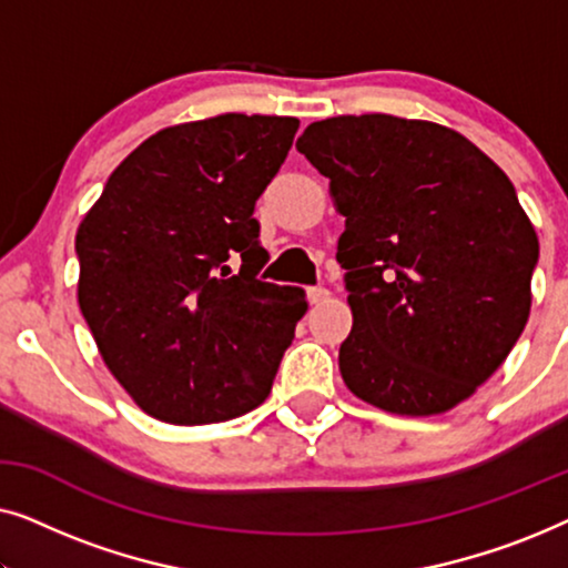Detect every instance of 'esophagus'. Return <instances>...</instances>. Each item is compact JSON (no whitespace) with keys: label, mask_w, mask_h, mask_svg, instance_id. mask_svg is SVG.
I'll return each instance as SVG.
<instances>
[{"label":"esophagus","mask_w":568,"mask_h":568,"mask_svg":"<svg viewBox=\"0 0 568 568\" xmlns=\"http://www.w3.org/2000/svg\"><path fill=\"white\" fill-rule=\"evenodd\" d=\"M307 297H310V302H313V305H317V302H325L331 297V292L325 290V286H310L307 290Z\"/></svg>","instance_id":"1"}]
</instances>
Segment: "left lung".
I'll use <instances>...</instances> for the list:
<instances>
[{
  "instance_id": "8db88e82",
  "label": "left lung",
  "mask_w": 568,
  "mask_h": 568,
  "mask_svg": "<svg viewBox=\"0 0 568 568\" xmlns=\"http://www.w3.org/2000/svg\"><path fill=\"white\" fill-rule=\"evenodd\" d=\"M297 150L346 216L348 390L398 416L470 398L530 317L540 245L507 173L457 131L387 113L310 123Z\"/></svg>"
}]
</instances>
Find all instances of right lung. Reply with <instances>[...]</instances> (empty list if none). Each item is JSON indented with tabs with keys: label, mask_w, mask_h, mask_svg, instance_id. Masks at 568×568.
<instances>
[{
	"label": "right lung",
	"mask_w": 568,
	"mask_h": 568,
	"mask_svg": "<svg viewBox=\"0 0 568 568\" xmlns=\"http://www.w3.org/2000/svg\"><path fill=\"white\" fill-rule=\"evenodd\" d=\"M297 129L290 115L245 113L162 129L84 214L77 300L144 414L214 424L268 398L307 300L258 278L268 253L253 212Z\"/></svg>",
	"instance_id": "add662e5"
}]
</instances>
